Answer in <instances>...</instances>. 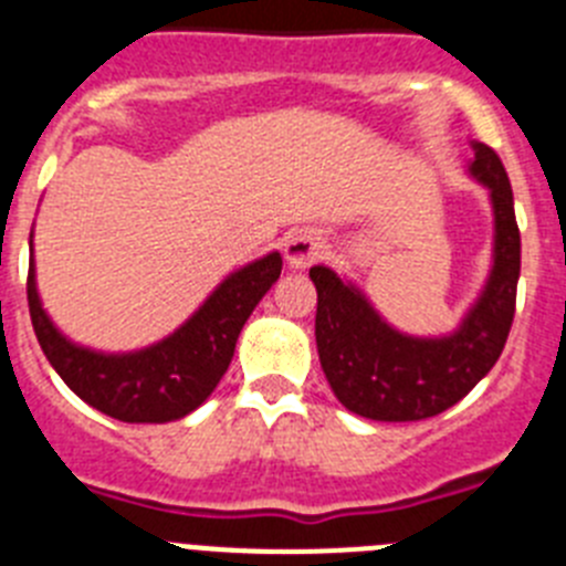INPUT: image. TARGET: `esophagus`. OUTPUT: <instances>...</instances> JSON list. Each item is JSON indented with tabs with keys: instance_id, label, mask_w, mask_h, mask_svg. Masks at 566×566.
<instances>
[{
	"instance_id": "1",
	"label": "esophagus",
	"mask_w": 566,
	"mask_h": 566,
	"mask_svg": "<svg viewBox=\"0 0 566 566\" xmlns=\"http://www.w3.org/2000/svg\"><path fill=\"white\" fill-rule=\"evenodd\" d=\"M284 259H287V264L293 270H304L311 268L313 262H316L318 255L324 253V239L322 233H316V230H293V233L284 239Z\"/></svg>"
}]
</instances>
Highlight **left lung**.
I'll return each mask as SVG.
<instances>
[{
  "mask_svg": "<svg viewBox=\"0 0 566 566\" xmlns=\"http://www.w3.org/2000/svg\"><path fill=\"white\" fill-rule=\"evenodd\" d=\"M467 174L493 205V264L473 307L447 336H407L353 282L316 264V347L336 399L373 421H421L461 401L493 370L515 313L521 235L513 188L493 147L473 142Z\"/></svg>",
  "mask_w": 566,
  "mask_h": 566,
  "instance_id": "1",
  "label": "left lung"
}]
</instances>
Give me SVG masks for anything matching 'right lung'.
<instances>
[{
	"instance_id": "1",
	"label": "right lung",
	"mask_w": 566,
	"mask_h": 566,
	"mask_svg": "<svg viewBox=\"0 0 566 566\" xmlns=\"http://www.w3.org/2000/svg\"><path fill=\"white\" fill-rule=\"evenodd\" d=\"M279 273L282 255L276 250L233 270L179 331L130 353L91 350L59 331L39 298L33 259L28 307L48 361L78 399L127 424H165L185 419L216 390L244 322Z\"/></svg>"
}]
</instances>
